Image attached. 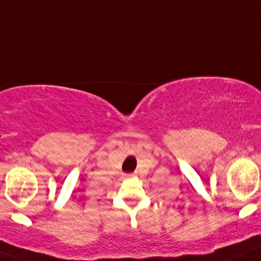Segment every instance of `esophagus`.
<instances>
[{
	"label": "esophagus",
	"instance_id": "34e87169",
	"mask_svg": "<svg viewBox=\"0 0 261 261\" xmlns=\"http://www.w3.org/2000/svg\"><path fill=\"white\" fill-rule=\"evenodd\" d=\"M124 176H125V179H132V178H134V176H136V174H125Z\"/></svg>",
	"mask_w": 261,
	"mask_h": 261
}]
</instances>
